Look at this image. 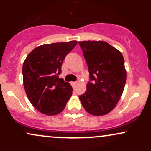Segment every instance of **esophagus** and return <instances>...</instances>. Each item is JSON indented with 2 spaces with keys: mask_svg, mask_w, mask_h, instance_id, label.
<instances>
[{
  "mask_svg": "<svg viewBox=\"0 0 151 151\" xmlns=\"http://www.w3.org/2000/svg\"><path fill=\"white\" fill-rule=\"evenodd\" d=\"M72 86H74V87H75V86H77V82H76V81H73V82H72Z\"/></svg>",
  "mask_w": 151,
  "mask_h": 151,
  "instance_id": "obj_1",
  "label": "esophagus"
}]
</instances>
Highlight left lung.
Masks as SVG:
<instances>
[{
	"instance_id": "1",
	"label": "left lung",
	"mask_w": 151,
	"mask_h": 151,
	"mask_svg": "<svg viewBox=\"0 0 151 151\" xmlns=\"http://www.w3.org/2000/svg\"><path fill=\"white\" fill-rule=\"evenodd\" d=\"M88 66L90 81L79 96L84 109L93 116L111 111L120 99L126 81L122 54L104 41L79 42Z\"/></svg>"
}]
</instances>
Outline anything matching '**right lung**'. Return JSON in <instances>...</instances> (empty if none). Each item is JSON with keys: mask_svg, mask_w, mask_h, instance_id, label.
<instances>
[{"mask_svg": "<svg viewBox=\"0 0 151 151\" xmlns=\"http://www.w3.org/2000/svg\"><path fill=\"white\" fill-rule=\"evenodd\" d=\"M75 40L45 44L35 48L22 65L23 85L29 101L47 116L61 113L72 94V86L59 78L65 57L77 45Z\"/></svg>", "mask_w": 151, "mask_h": 151, "instance_id": "add662e5", "label": "right lung"}]
</instances>
